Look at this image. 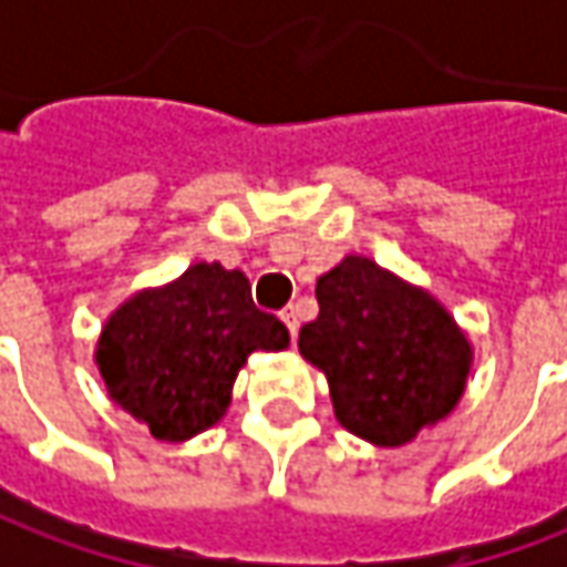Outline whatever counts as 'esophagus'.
<instances>
[{"label":"esophagus","mask_w":567,"mask_h":567,"mask_svg":"<svg viewBox=\"0 0 567 567\" xmlns=\"http://www.w3.org/2000/svg\"><path fill=\"white\" fill-rule=\"evenodd\" d=\"M282 322L288 326L291 338H298V307H285L282 310Z\"/></svg>","instance_id":"obj_1"}]
</instances>
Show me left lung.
<instances>
[{"instance_id": "left-lung-1", "label": "left lung", "mask_w": 567, "mask_h": 567, "mask_svg": "<svg viewBox=\"0 0 567 567\" xmlns=\"http://www.w3.org/2000/svg\"><path fill=\"white\" fill-rule=\"evenodd\" d=\"M316 300L300 357L326 375L334 419L350 434L403 446L456 410L475 348L429 288L348 254L319 276Z\"/></svg>"}]
</instances>
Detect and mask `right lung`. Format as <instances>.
Here are the masks:
<instances>
[{
  "instance_id": "obj_1",
  "label": "right lung",
  "mask_w": 567,
  "mask_h": 567,
  "mask_svg": "<svg viewBox=\"0 0 567 567\" xmlns=\"http://www.w3.org/2000/svg\"><path fill=\"white\" fill-rule=\"evenodd\" d=\"M288 344L282 322L254 307L241 269L202 260L123 300L105 319L92 360L123 413L157 441L183 444L226 415L254 350Z\"/></svg>"
}]
</instances>
